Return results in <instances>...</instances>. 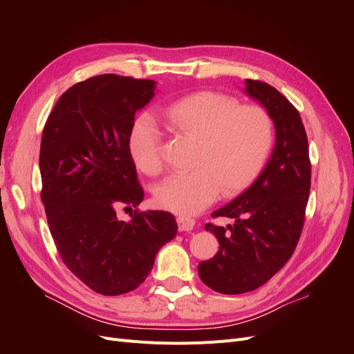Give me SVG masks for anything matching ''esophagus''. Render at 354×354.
I'll list each match as a JSON object with an SVG mask.
<instances>
[{"label": "esophagus", "mask_w": 354, "mask_h": 354, "mask_svg": "<svg viewBox=\"0 0 354 354\" xmlns=\"http://www.w3.org/2000/svg\"><path fill=\"white\" fill-rule=\"evenodd\" d=\"M195 223H196L195 218H192V217H178L177 218L178 230H181V232H190L195 227Z\"/></svg>", "instance_id": "obj_1"}]
</instances>
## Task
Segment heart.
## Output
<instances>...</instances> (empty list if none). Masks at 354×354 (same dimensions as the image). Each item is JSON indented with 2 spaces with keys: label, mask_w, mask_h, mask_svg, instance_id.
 <instances>
[{
  "label": "heart",
  "mask_w": 354,
  "mask_h": 354,
  "mask_svg": "<svg viewBox=\"0 0 354 354\" xmlns=\"http://www.w3.org/2000/svg\"><path fill=\"white\" fill-rule=\"evenodd\" d=\"M167 124L195 138L187 173L164 180L155 189L158 205L180 216H192L218 198L234 196L250 187L269 160L274 124L260 106L239 104L233 95L198 91L162 111ZM162 134L153 120L142 116L133 124L128 147L138 169L158 176L164 169Z\"/></svg>",
  "instance_id": "obj_1"
}]
</instances>
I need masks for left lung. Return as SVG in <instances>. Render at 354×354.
<instances>
[{
	"instance_id": "left-lung-1",
	"label": "left lung",
	"mask_w": 354,
	"mask_h": 354,
	"mask_svg": "<svg viewBox=\"0 0 354 354\" xmlns=\"http://www.w3.org/2000/svg\"><path fill=\"white\" fill-rule=\"evenodd\" d=\"M245 91L270 113L276 145L269 164L242 195L214 211L212 218H234L226 227L207 223L218 251L201 261V281L220 294L254 291L291 259L301 236L312 183V164L301 116L272 85L246 80Z\"/></svg>"
}]
</instances>
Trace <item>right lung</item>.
<instances>
[{"mask_svg": "<svg viewBox=\"0 0 354 354\" xmlns=\"http://www.w3.org/2000/svg\"><path fill=\"white\" fill-rule=\"evenodd\" d=\"M155 81L104 73L60 95L41 137V201L62 261L93 291L121 295L143 283L155 255L176 236L167 211H138L131 222L118 206L140 205L128 137L136 112L153 97Z\"/></svg>", "mask_w": 354, "mask_h": 354, "instance_id": "add662e5", "label": "right lung"}]
</instances>
